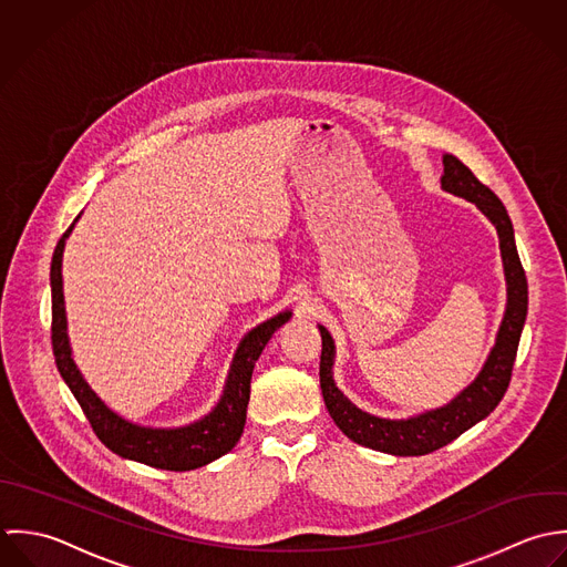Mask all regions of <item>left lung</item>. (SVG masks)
I'll use <instances>...</instances> for the list:
<instances>
[{
	"instance_id": "obj_1",
	"label": "left lung",
	"mask_w": 567,
	"mask_h": 567,
	"mask_svg": "<svg viewBox=\"0 0 567 567\" xmlns=\"http://www.w3.org/2000/svg\"><path fill=\"white\" fill-rule=\"evenodd\" d=\"M445 175L441 177L443 190L462 197L480 208V213L495 226L499 236L504 276H506V313L497 331L495 346L471 385H466L452 403L416 414L412 419L390 421L372 416L357 405H352L333 381V357L336 343L324 327L322 336V357H320V385L327 410L341 432L357 445L370 447L374 452L392 455H425L450 445L468 427L486 419L497 403L504 399L513 363L517 357V346L524 331L528 313V280L522 267L515 231L511 217L497 195L484 186L455 155H443Z\"/></svg>"
}]
</instances>
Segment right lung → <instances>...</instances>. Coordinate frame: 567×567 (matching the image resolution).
<instances>
[{
	"instance_id": "add662e5",
	"label": "right lung",
	"mask_w": 567,
	"mask_h": 567,
	"mask_svg": "<svg viewBox=\"0 0 567 567\" xmlns=\"http://www.w3.org/2000/svg\"><path fill=\"white\" fill-rule=\"evenodd\" d=\"M81 217V215H79ZM74 219V224L79 221ZM72 226L59 238L50 265V285H52V350L56 368L83 408L94 434L112 452L166 471H190L206 466L208 462L226 455L240 439L245 427V414L249 403V381L254 363L258 361L265 343L291 318V311H282L276 318L251 329L234 352L226 388L215 405V410L184 427H144L131 421H124L112 412L96 392L87 385L81 370L72 359V348L68 340V320H65V300H63V249Z\"/></svg>"
}]
</instances>
